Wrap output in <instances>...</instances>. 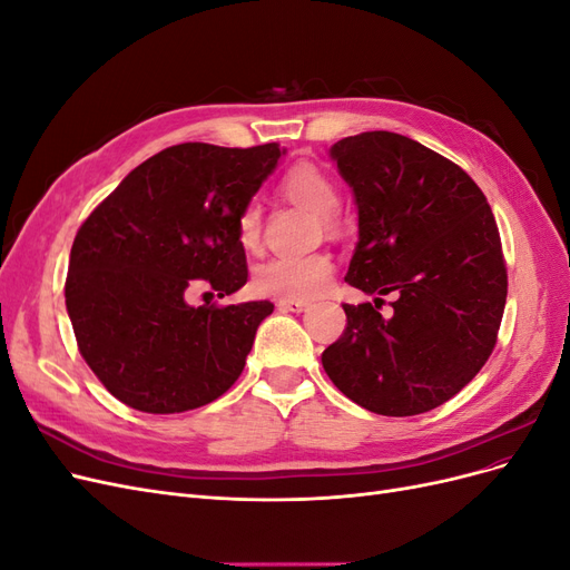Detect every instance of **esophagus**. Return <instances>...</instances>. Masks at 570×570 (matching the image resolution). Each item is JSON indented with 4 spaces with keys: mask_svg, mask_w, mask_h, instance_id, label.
I'll list each match as a JSON object with an SVG mask.
<instances>
[{
    "mask_svg": "<svg viewBox=\"0 0 570 570\" xmlns=\"http://www.w3.org/2000/svg\"><path fill=\"white\" fill-rule=\"evenodd\" d=\"M278 308L281 312H289V314H302L308 308L306 302H299V299H278Z\"/></svg>",
    "mask_w": 570,
    "mask_h": 570,
    "instance_id": "1",
    "label": "esophagus"
}]
</instances>
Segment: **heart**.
<instances>
[{
	"mask_svg": "<svg viewBox=\"0 0 570 570\" xmlns=\"http://www.w3.org/2000/svg\"><path fill=\"white\" fill-rule=\"evenodd\" d=\"M283 195L304 209L321 216L327 228H335V212L340 206L337 185L331 176L312 164H302L289 170L281 183ZM237 243L254 252L262 243V206L249 202L237 216ZM333 258L327 254L308 256H278L256 266L252 285L256 292L281 299H316L333 283Z\"/></svg>",
	"mask_w": 570,
	"mask_h": 570,
	"instance_id": "obj_1",
	"label": "heart"
}]
</instances>
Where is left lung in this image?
Segmentation results:
<instances>
[{"instance_id": "obj_1", "label": "left lung", "mask_w": 570, "mask_h": 570, "mask_svg": "<svg viewBox=\"0 0 570 570\" xmlns=\"http://www.w3.org/2000/svg\"><path fill=\"white\" fill-rule=\"evenodd\" d=\"M352 187L358 243L347 327L321 356L352 402L381 416H416L469 385L494 350L507 266L490 204L471 176L411 137L373 130L331 147ZM394 291L395 312H376Z\"/></svg>"}]
</instances>
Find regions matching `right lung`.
<instances>
[{"instance_id":"right-lung-1","label":"right lung","mask_w":570,"mask_h":570,"mask_svg":"<svg viewBox=\"0 0 570 570\" xmlns=\"http://www.w3.org/2000/svg\"><path fill=\"white\" fill-rule=\"evenodd\" d=\"M285 149L168 147L120 180L82 223L68 258L66 312L78 350L116 400L180 413L228 392L271 302L193 306L247 283L237 216Z\"/></svg>"}]
</instances>
